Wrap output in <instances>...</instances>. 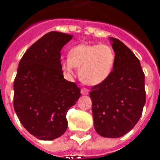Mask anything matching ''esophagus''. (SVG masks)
I'll use <instances>...</instances> for the list:
<instances>
[{"label":"esophagus","instance_id":"1","mask_svg":"<svg viewBox=\"0 0 160 160\" xmlns=\"http://www.w3.org/2000/svg\"><path fill=\"white\" fill-rule=\"evenodd\" d=\"M80 92H81L82 95H87V94H89V90L86 88H82L81 89V91H80Z\"/></svg>","mask_w":160,"mask_h":160}]
</instances>
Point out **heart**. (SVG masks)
Listing matches in <instances>:
<instances>
[{"instance_id": "heart-1", "label": "heart", "mask_w": 160, "mask_h": 160, "mask_svg": "<svg viewBox=\"0 0 160 160\" xmlns=\"http://www.w3.org/2000/svg\"><path fill=\"white\" fill-rule=\"evenodd\" d=\"M115 52L107 44H80L71 48L69 58L60 62L61 69L68 76L80 68L79 77L89 85L101 84L107 80L115 64Z\"/></svg>"}]
</instances>
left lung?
Returning <instances> with one entry per match:
<instances>
[{
    "instance_id": "left-lung-1",
    "label": "left lung",
    "mask_w": 160,
    "mask_h": 160,
    "mask_svg": "<svg viewBox=\"0 0 160 160\" xmlns=\"http://www.w3.org/2000/svg\"><path fill=\"white\" fill-rule=\"evenodd\" d=\"M115 64L107 80L94 85L92 101L94 127L105 138H120L137 124L146 102L144 74L139 59L123 42L110 38Z\"/></svg>"
}]
</instances>
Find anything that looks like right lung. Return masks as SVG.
Listing matches in <instances>:
<instances>
[{
	"label": "right lung",
	"instance_id": "right-lung-1",
	"mask_svg": "<svg viewBox=\"0 0 160 160\" xmlns=\"http://www.w3.org/2000/svg\"><path fill=\"white\" fill-rule=\"evenodd\" d=\"M69 34L50 32L23 54L14 80L13 106L21 123L37 138L53 140L68 127V110L76 103L80 89L64 78L60 51Z\"/></svg>",
	"mask_w": 160,
	"mask_h": 160
}]
</instances>
